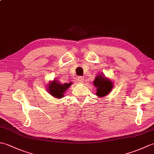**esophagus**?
<instances>
[{
    "label": "esophagus",
    "instance_id": "1",
    "mask_svg": "<svg viewBox=\"0 0 154 154\" xmlns=\"http://www.w3.org/2000/svg\"><path fill=\"white\" fill-rule=\"evenodd\" d=\"M84 77H79L77 78V81L78 82L80 83H84Z\"/></svg>",
    "mask_w": 154,
    "mask_h": 154
}]
</instances>
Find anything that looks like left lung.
<instances>
[{
    "label": "left lung",
    "instance_id": "8db88e82",
    "mask_svg": "<svg viewBox=\"0 0 154 154\" xmlns=\"http://www.w3.org/2000/svg\"><path fill=\"white\" fill-rule=\"evenodd\" d=\"M93 85L97 89L96 95L99 97H104L108 95L114 87L113 82L106 78L103 73H99L95 77Z\"/></svg>",
    "mask_w": 154,
    "mask_h": 154
}]
</instances>
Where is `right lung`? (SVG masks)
I'll list each match as a JSON object with an SVG mask.
<instances>
[{"instance_id":"add662e5","label":"right lung","mask_w":154,"mask_h":154,"mask_svg":"<svg viewBox=\"0 0 154 154\" xmlns=\"http://www.w3.org/2000/svg\"><path fill=\"white\" fill-rule=\"evenodd\" d=\"M72 84H73L72 82L62 84L58 80H55V79L53 81H50L47 85V89L48 93L55 99H61L64 97L65 91Z\"/></svg>"}]
</instances>
